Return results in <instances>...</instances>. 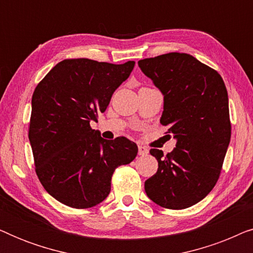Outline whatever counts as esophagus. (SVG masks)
Returning a JSON list of instances; mask_svg holds the SVG:
<instances>
[{"label": "esophagus", "instance_id": "esophagus-1", "mask_svg": "<svg viewBox=\"0 0 253 253\" xmlns=\"http://www.w3.org/2000/svg\"><path fill=\"white\" fill-rule=\"evenodd\" d=\"M138 154H139L140 157H145V155L148 154V150L145 146H139L138 147Z\"/></svg>", "mask_w": 253, "mask_h": 253}]
</instances>
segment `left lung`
<instances>
[{"instance_id": "8db88e82", "label": "left lung", "mask_w": 253, "mask_h": 253, "mask_svg": "<svg viewBox=\"0 0 253 253\" xmlns=\"http://www.w3.org/2000/svg\"><path fill=\"white\" fill-rule=\"evenodd\" d=\"M165 98L160 123L177 139L170 153L152 148L158 171L145 192L159 206L184 210L215 186L231 136L228 92L219 72L185 53L138 61Z\"/></svg>"}]
</instances>
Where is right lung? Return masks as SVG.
Returning a JSON list of instances; mask_svg holds the SVG:
<instances>
[{"instance_id":"obj_1","label":"right lung","mask_w":253,"mask_h":253,"mask_svg":"<svg viewBox=\"0 0 253 253\" xmlns=\"http://www.w3.org/2000/svg\"><path fill=\"white\" fill-rule=\"evenodd\" d=\"M133 67V61L67 58L34 89L29 124L34 169L44 190L64 205L83 210L103 202L114 170L136 158L132 141L106 140L89 126Z\"/></svg>"}]
</instances>
